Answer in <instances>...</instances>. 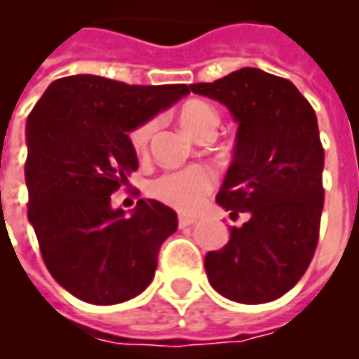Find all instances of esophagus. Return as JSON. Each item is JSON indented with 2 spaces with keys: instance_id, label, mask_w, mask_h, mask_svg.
<instances>
[{
  "instance_id": "esophagus-1",
  "label": "esophagus",
  "mask_w": 359,
  "mask_h": 359,
  "mask_svg": "<svg viewBox=\"0 0 359 359\" xmlns=\"http://www.w3.org/2000/svg\"><path fill=\"white\" fill-rule=\"evenodd\" d=\"M196 221H198V219H196L194 215H184V213H182V215H179V225H180V229H184V226L194 225Z\"/></svg>"
}]
</instances>
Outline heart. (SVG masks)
I'll return each instance as SVG.
<instances>
[{"label": "heart", "mask_w": 359, "mask_h": 359, "mask_svg": "<svg viewBox=\"0 0 359 359\" xmlns=\"http://www.w3.org/2000/svg\"><path fill=\"white\" fill-rule=\"evenodd\" d=\"M179 123L192 138L200 140L205 134H213L219 125V115L213 105L202 100L187 102L179 111ZM156 130V121L148 118L138 126H134L130 133V146L138 154L144 156L148 151L149 140ZM215 184V175L210 167L203 165H192L180 171H169L157 177L149 192L161 200L167 205H172L177 210L192 211L196 210L205 196L210 194Z\"/></svg>", "instance_id": "obj_1"}]
</instances>
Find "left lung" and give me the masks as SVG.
I'll use <instances>...</instances> for the list:
<instances>
[{
    "mask_svg": "<svg viewBox=\"0 0 359 359\" xmlns=\"http://www.w3.org/2000/svg\"><path fill=\"white\" fill-rule=\"evenodd\" d=\"M190 90L223 103L238 123L215 200L231 215L248 213L223 248L208 252V278L233 302L277 300L306 273L319 238L325 151L316 111L292 82L252 67Z\"/></svg>",
    "mask_w": 359,
    "mask_h": 359,
    "instance_id": "obj_1",
    "label": "left lung"
}]
</instances>
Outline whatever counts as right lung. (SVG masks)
I'll return each mask as SVG.
<instances>
[{"instance_id": "right-lung-1", "label": "right lung", "mask_w": 359, "mask_h": 359, "mask_svg": "<svg viewBox=\"0 0 359 359\" xmlns=\"http://www.w3.org/2000/svg\"><path fill=\"white\" fill-rule=\"evenodd\" d=\"M187 94V84L74 74L51 82L28 115V221L51 277L79 300L121 304L151 283L177 213L138 200L125 215L111 208V194L138 169L128 133Z\"/></svg>"}]
</instances>
